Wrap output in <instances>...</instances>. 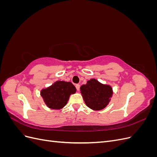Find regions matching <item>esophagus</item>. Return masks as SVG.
Wrapping results in <instances>:
<instances>
[{
	"mask_svg": "<svg viewBox=\"0 0 157 157\" xmlns=\"http://www.w3.org/2000/svg\"><path fill=\"white\" fill-rule=\"evenodd\" d=\"M75 87H76V88H77V91H78V90H80V85L79 84H76L75 85Z\"/></svg>",
	"mask_w": 157,
	"mask_h": 157,
	"instance_id": "34e87169",
	"label": "esophagus"
}]
</instances>
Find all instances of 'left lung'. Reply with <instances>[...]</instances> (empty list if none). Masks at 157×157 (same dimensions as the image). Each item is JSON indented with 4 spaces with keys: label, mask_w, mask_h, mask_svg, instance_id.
<instances>
[{
    "label": "left lung",
    "mask_w": 157,
    "mask_h": 157,
    "mask_svg": "<svg viewBox=\"0 0 157 157\" xmlns=\"http://www.w3.org/2000/svg\"><path fill=\"white\" fill-rule=\"evenodd\" d=\"M80 90L86 105L94 111L105 108L113 96L111 86L103 84L95 78L88 80L86 84L80 86Z\"/></svg>",
    "instance_id": "8db88e82"
}]
</instances>
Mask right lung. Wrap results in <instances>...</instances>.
<instances>
[{"instance_id":"1","label":"right lung","mask_w":157,"mask_h":157,"mask_svg":"<svg viewBox=\"0 0 157 157\" xmlns=\"http://www.w3.org/2000/svg\"><path fill=\"white\" fill-rule=\"evenodd\" d=\"M77 91L71 82L58 80L50 86L42 89L40 95L47 107L52 109H62L67 104L71 94Z\"/></svg>"}]
</instances>
